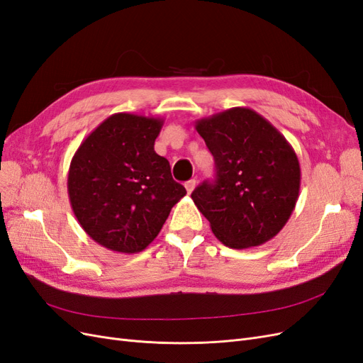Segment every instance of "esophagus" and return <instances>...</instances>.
Wrapping results in <instances>:
<instances>
[{
  "label": "esophagus",
  "mask_w": 363,
  "mask_h": 363,
  "mask_svg": "<svg viewBox=\"0 0 363 363\" xmlns=\"http://www.w3.org/2000/svg\"><path fill=\"white\" fill-rule=\"evenodd\" d=\"M195 186H196L195 180H189V182L184 183V188H186V191H188V194H192V191L195 189Z\"/></svg>",
  "instance_id": "esophagus-1"
}]
</instances>
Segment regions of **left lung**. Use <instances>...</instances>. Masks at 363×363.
I'll use <instances>...</instances> for the list:
<instances>
[{"label":"left lung","instance_id":"1","mask_svg":"<svg viewBox=\"0 0 363 363\" xmlns=\"http://www.w3.org/2000/svg\"><path fill=\"white\" fill-rule=\"evenodd\" d=\"M195 128L215 159L216 179L203 182L191 196L213 235L235 250L268 242L298 200L301 169L294 148L248 107L199 119Z\"/></svg>","mask_w":363,"mask_h":363}]
</instances>
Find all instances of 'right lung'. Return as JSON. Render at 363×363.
Wrapping results in <instances>:
<instances>
[{
    "label": "right lung",
    "instance_id": "add662e5",
    "mask_svg": "<svg viewBox=\"0 0 363 363\" xmlns=\"http://www.w3.org/2000/svg\"><path fill=\"white\" fill-rule=\"evenodd\" d=\"M163 119L115 113L87 136L69 164L68 195L84 232L133 255L156 239L186 189L155 151Z\"/></svg>",
    "mask_w": 363,
    "mask_h": 363
}]
</instances>
